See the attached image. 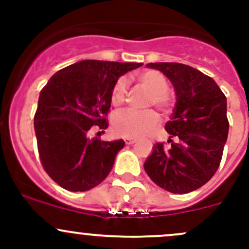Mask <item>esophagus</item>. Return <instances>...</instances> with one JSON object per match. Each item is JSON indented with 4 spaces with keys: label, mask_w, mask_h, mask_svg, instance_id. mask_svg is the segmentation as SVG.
Returning a JSON list of instances; mask_svg holds the SVG:
<instances>
[{
    "label": "esophagus",
    "mask_w": 249,
    "mask_h": 249,
    "mask_svg": "<svg viewBox=\"0 0 249 249\" xmlns=\"http://www.w3.org/2000/svg\"><path fill=\"white\" fill-rule=\"evenodd\" d=\"M124 142H125V144H134V143L136 142V140L131 139V137H125Z\"/></svg>",
    "instance_id": "34e87169"
}]
</instances>
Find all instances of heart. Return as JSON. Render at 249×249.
Wrapping results in <instances>:
<instances>
[{
    "label": "heart",
    "mask_w": 249,
    "mask_h": 249,
    "mask_svg": "<svg viewBox=\"0 0 249 249\" xmlns=\"http://www.w3.org/2000/svg\"><path fill=\"white\" fill-rule=\"evenodd\" d=\"M137 79L144 89L150 92L148 101L149 106L158 107L161 112L167 113L171 110L172 99L169 94V82L161 72L157 70H147L137 74ZM127 82L125 78H119L114 83L110 91V102L114 107H120L126 101ZM160 118L154 110L136 112L125 110L118 113L113 119V130L117 135L123 137H139L150 135L158 127Z\"/></svg>",
    "instance_id": "obj_1"
}]
</instances>
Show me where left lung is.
Instances as JSON below:
<instances>
[{"label":"left lung","mask_w":249,"mask_h":249,"mask_svg":"<svg viewBox=\"0 0 249 249\" xmlns=\"http://www.w3.org/2000/svg\"><path fill=\"white\" fill-rule=\"evenodd\" d=\"M171 80L176 105L165 129L170 140L155 143L144 170L150 179L173 194L199 189L214 176L229 132L227 97L199 70L177 62H150Z\"/></svg>","instance_id":"obj_1"}]
</instances>
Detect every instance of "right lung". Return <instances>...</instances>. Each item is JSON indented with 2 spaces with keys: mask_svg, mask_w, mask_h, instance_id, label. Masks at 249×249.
Wrapping results in <instances>:
<instances>
[{
  "mask_svg": "<svg viewBox=\"0 0 249 249\" xmlns=\"http://www.w3.org/2000/svg\"><path fill=\"white\" fill-rule=\"evenodd\" d=\"M140 66L83 60L57 71L41 90L34 118L37 147L43 169L60 187L87 192L108 176L125 142L88 134L94 127L107 129L113 85Z\"/></svg>",
  "mask_w": 249,
  "mask_h": 249,
  "instance_id": "1",
  "label": "right lung"
}]
</instances>
